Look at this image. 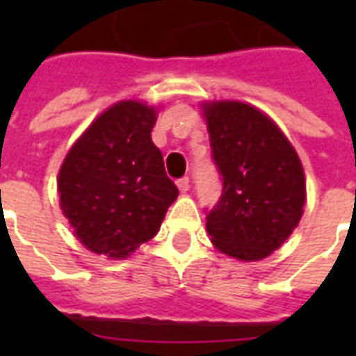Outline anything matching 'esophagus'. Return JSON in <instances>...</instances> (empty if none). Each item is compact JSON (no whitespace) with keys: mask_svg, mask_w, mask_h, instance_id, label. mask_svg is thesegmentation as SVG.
Segmentation results:
<instances>
[{"mask_svg":"<svg viewBox=\"0 0 356 356\" xmlns=\"http://www.w3.org/2000/svg\"><path fill=\"white\" fill-rule=\"evenodd\" d=\"M177 186H179V190L183 192V194H186V192H188V188H190V179H188V177L179 179V181H177Z\"/></svg>","mask_w":356,"mask_h":356,"instance_id":"34e87169","label":"esophagus"}]
</instances>
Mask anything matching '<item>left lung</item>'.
I'll use <instances>...</instances> for the list:
<instances>
[{
    "mask_svg": "<svg viewBox=\"0 0 356 356\" xmlns=\"http://www.w3.org/2000/svg\"><path fill=\"white\" fill-rule=\"evenodd\" d=\"M203 113L222 175V195L207 212V231L229 257L266 259L303 216L301 161L281 129L248 103H205Z\"/></svg>",
    "mask_w": 356,
    "mask_h": 356,
    "instance_id": "left-lung-1",
    "label": "left lung"
}]
</instances>
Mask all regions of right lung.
<instances>
[{
  "label": "right lung",
  "instance_id": "1",
  "mask_svg": "<svg viewBox=\"0 0 356 356\" xmlns=\"http://www.w3.org/2000/svg\"><path fill=\"white\" fill-rule=\"evenodd\" d=\"M156 111L120 102L81 134L58 172V197L86 249L123 259L161 229L179 190L151 131Z\"/></svg>",
  "mask_w": 356,
  "mask_h": 356
}]
</instances>
